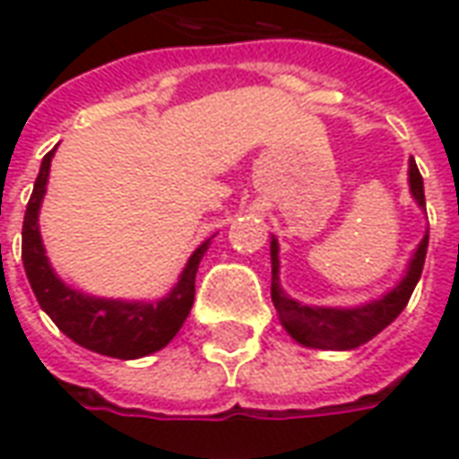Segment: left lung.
<instances>
[{"instance_id":"left-lung-1","label":"left lung","mask_w":459,"mask_h":459,"mask_svg":"<svg viewBox=\"0 0 459 459\" xmlns=\"http://www.w3.org/2000/svg\"><path fill=\"white\" fill-rule=\"evenodd\" d=\"M408 186H411V196L418 204V209L425 211L423 177L415 167L413 157L408 160ZM428 233L430 230L425 229V236L405 265L403 278L398 280L394 288H388L376 299L351 305V307L302 305L299 299L290 298L285 288L280 285V243L275 236H270V268H273L270 295H273V305L278 309L280 325L298 344L307 346V349L349 351V349L371 342L378 332H384L403 312L408 299L413 295L420 273H423Z\"/></svg>"}]
</instances>
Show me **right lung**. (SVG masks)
I'll return each instance as SVG.
<instances>
[{"label": "right lung", "mask_w": 459, "mask_h": 459, "mask_svg": "<svg viewBox=\"0 0 459 459\" xmlns=\"http://www.w3.org/2000/svg\"><path fill=\"white\" fill-rule=\"evenodd\" d=\"M54 152L56 147L41 160V169L34 181L22 229V260L39 305L65 337L74 339L75 344L88 351L125 361L160 351L177 337L184 319L189 317L196 270L213 236L191 253L174 288L160 299L95 298L83 290L65 285L46 255L39 229V211L44 204Z\"/></svg>", "instance_id": "1"}]
</instances>
